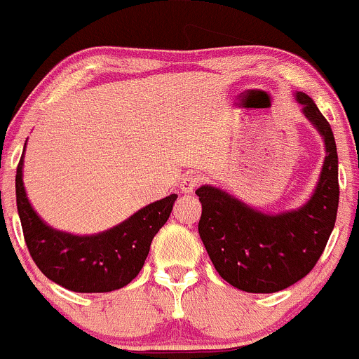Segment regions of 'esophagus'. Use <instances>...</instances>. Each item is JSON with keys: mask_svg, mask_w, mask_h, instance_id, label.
<instances>
[{"mask_svg": "<svg viewBox=\"0 0 359 359\" xmlns=\"http://www.w3.org/2000/svg\"><path fill=\"white\" fill-rule=\"evenodd\" d=\"M201 176L195 175V172H188V175H184L183 180H181V191H183V194H191V191L197 190V187H201Z\"/></svg>", "mask_w": 359, "mask_h": 359, "instance_id": "obj_1", "label": "esophagus"}]
</instances>
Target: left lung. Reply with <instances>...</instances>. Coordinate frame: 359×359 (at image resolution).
<instances>
[{"label": "left lung", "instance_id": "obj_1", "mask_svg": "<svg viewBox=\"0 0 359 359\" xmlns=\"http://www.w3.org/2000/svg\"><path fill=\"white\" fill-rule=\"evenodd\" d=\"M302 112L325 140L318 187L308 204L290 212L262 214L214 187L195 194L202 204L198 235L214 268L230 285L271 294L304 278L320 259L334 230L339 207V158L334 133L311 98L299 91Z\"/></svg>", "mask_w": 359, "mask_h": 359}]
</instances>
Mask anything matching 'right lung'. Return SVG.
Returning <instances> with one entry per match:
<instances>
[{
  "label": "right lung",
  "instance_id": "add662e5",
  "mask_svg": "<svg viewBox=\"0 0 359 359\" xmlns=\"http://www.w3.org/2000/svg\"><path fill=\"white\" fill-rule=\"evenodd\" d=\"M22 154L15 194L25 245L44 276L72 292L123 289L140 273L154 236L169 219L178 195L143 207L124 223L98 235L76 236L53 230L34 212L22 183Z\"/></svg>",
  "mask_w": 359,
  "mask_h": 359
}]
</instances>
